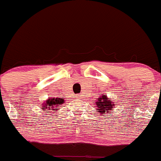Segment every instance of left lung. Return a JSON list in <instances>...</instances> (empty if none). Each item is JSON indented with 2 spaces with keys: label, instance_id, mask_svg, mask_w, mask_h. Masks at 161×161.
Returning a JSON list of instances; mask_svg holds the SVG:
<instances>
[{
  "label": "left lung",
  "instance_id": "obj_1",
  "mask_svg": "<svg viewBox=\"0 0 161 161\" xmlns=\"http://www.w3.org/2000/svg\"><path fill=\"white\" fill-rule=\"evenodd\" d=\"M97 111L101 113V114H105L106 112L109 113V110L114 106V102L107 98L106 95H103L102 97L98 98L97 102Z\"/></svg>",
  "mask_w": 161,
  "mask_h": 161
}]
</instances>
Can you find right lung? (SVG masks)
<instances>
[{"mask_svg":"<svg viewBox=\"0 0 161 161\" xmlns=\"http://www.w3.org/2000/svg\"><path fill=\"white\" fill-rule=\"evenodd\" d=\"M64 103V99L60 98H48L45 103L42 106V109L44 111H51L52 109H55L54 108H57L61 106L62 104ZM47 109V111L46 109ZM51 113V112H50Z\"/></svg>","mask_w":161,"mask_h":161,"instance_id":"1","label":"right lung"}]
</instances>
